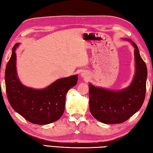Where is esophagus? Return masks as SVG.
Here are the masks:
<instances>
[{"mask_svg":"<svg viewBox=\"0 0 153 153\" xmlns=\"http://www.w3.org/2000/svg\"><path fill=\"white\" fill-rule=\"evenodd\" d=\"M81 76H82V77H86L87 75H86V73H85V72H82V73L81 74Z\"/></svg>","mask_w":153,"mask_h":153,"instance_id":"34e87169","label":"esophagus"}]
</instances>
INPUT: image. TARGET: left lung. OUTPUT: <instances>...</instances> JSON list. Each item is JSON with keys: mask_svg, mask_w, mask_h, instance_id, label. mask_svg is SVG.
I'll return each instance as SVG.
<instances>
[{"mask_svg": "<svg viewBox=\"0 0 153 153\" xmlns=\"http://www.w3.org/2000/svg\"><path fill=\"white\" fill-rule=\"evenodd\" d=\"M134 47L136 70L133 81L123 90L113 91L89 84V108L96 120L107 124L123 123L135 114L143 104L146 94L147 67L136 43Z\"/></svg>", "mask_w": 153, "mask_h": 153, "instance_id": "1", "label": "left lung"}]
</instances>
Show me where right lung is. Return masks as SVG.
<instances>
[{"mask_svg": "<svg viewBox=\"0 0 153 153\" xmlns=\"http://www.w3.org/2000/svg\"><path fill=\"white\" fill-rule=\"evenodd\" d=\"M15 44L5 69V86L9 102L17 113L30 122L46 125L60 119L63 114L65 96L77 84V75L61 78L45 88L25 86L18 78L16 69Z\"/></svg>", "mask_w": 153, "mask_h": 153, "instance_id": "right-lung-1", "label": "right lung"}]
</instances>
